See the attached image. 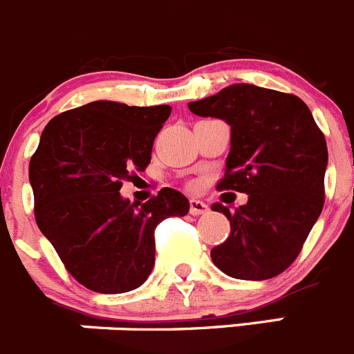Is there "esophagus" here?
I'll return each instance as SVG.
<instances>
[{
	"instance_id": "obj_1",
	"label": "esophagus",
	"mask_w": 354,
	"mask_h": 354,
	"mask_svg": "<svg viewBox=\"0 0 354 354\" xmlns=\"http://www.w3.org/2000/svg\"><path fill=\"white\" fill-rule=\"evenodd\" d=\"M207 210H209V205H207L205 202L196 198L189 200V212L193 214V216H202V214H205Z\"/></svg>"
}]
</instances>
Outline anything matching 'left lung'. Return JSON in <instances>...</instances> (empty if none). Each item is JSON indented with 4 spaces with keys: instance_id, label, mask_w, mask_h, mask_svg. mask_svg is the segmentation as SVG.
<instances>
[{
    "instance_id": "obj_1",
    "label": "left lung",
    "mask_w": 354,
    "mask_h": 354,
    "mask_svg": "<svg viewBox=\"0 0 354 354\" xmlns=\"http://www.w3.org/2000/svg\"><path fill=\"white\" fill-rule=\"evenodd\" d=\"M202 118L232 126V147L217 189L249 194L230 210L212 203L230 221V235L210 251L230 277L265 281L298 258L325 205L328 149L309 106L290 93L235 84L191 102Z\"/></svg>"
}]
</instances>
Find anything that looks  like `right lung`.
<instances>
[{"label": "right lung", "mask_w": 354, "mask_h": 354, "mask_svg": "<svg viewBox=\"0 0 354 354\" xmlns=\"http://www.w3.org/2000/svg\"><path fill=\"white\" fill-rule=\"evenodd\" d=\"M170 112V105L93 102L59 113L41 131L29 161L35 219L87 290L126 293L142 286L154 267L156 226L189 210L171 187L142 205L119 194L122 180L149 167Z\"/></svg>", "instance_id": "obj_1"}]
</instances>
